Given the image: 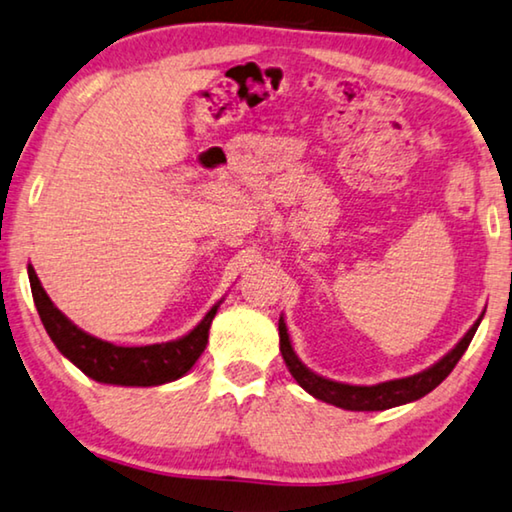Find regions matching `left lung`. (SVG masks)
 I'll list each match as a JSON object with an SVG mask.
<instances>
[{"label":"left lung","mask_w":512,"mask_h":512,"mask_svg":"<svg viewBox=\"0 0 512 512\" xmlns=\"http://www.w3.org/2000/svg\"><path fill=\"white\" fill-rule=\"evenodd\" d=\"M480 321H483V314H480L478 321L471 325L469 332L459 339L453 351H448L439 362H434L432 367H427L425 372L406 376V379L376 383V385L339 383L311 372L307 365H302V360L293 351L284 316L279 318V351L284 355L288 372L293 374V379L300 383V388H305L311 397L321 399L325 404L339 406V409H346V411H385V409H392V406L416 402V399L425 397L427 392H432L436 385L446 379V376L455 369L466 348H469Z\"/></svg>","instance_id":"1"}]
</instances>
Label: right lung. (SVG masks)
Returning <instances> with one entry per match:
<instances>
[{"instance_id": "right-lung-1", "label": "right lung", "mask_w": 512, "mask_h": 512, "mask_svg": "<svg viewBox=\"0 0 512 512\" xmlns=\"http://www.w3.org/2000/svg\"><path fill=\"white\" fill-rule=\"evenodd\" d=\"M27 274L36 311H39L43 328H46L53 344L59 348V353L64 358H69L90 379L110 385H140V388H150V385H164L187 374L205 351L212 318L221 305L219 300L189 335L173 339V342L150 346H115L110 342H103L99 337L87 335L76 323H71L53 305L48 293L43 291L32 265L27 268Z\"/></svg>"}]
</instances>
